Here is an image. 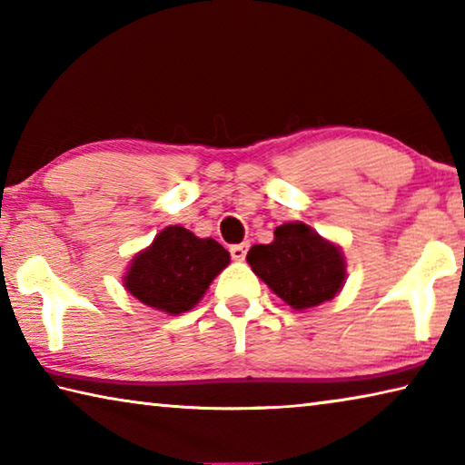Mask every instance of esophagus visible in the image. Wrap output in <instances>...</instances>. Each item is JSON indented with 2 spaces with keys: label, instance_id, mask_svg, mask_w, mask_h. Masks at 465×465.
Returning <instances> with one entry per match:
<instances>
[{
  "label": "esophagus",
  "instance_id": "34e87169",
  "mask_svg": "<svg viewBox=\"0 0 465 465\" xmlns=\"http://www.w3.org/2000/svg\"><path fill=\"white\" fill-rule=\"evenodd\" d=\"M248 248H250L248 242L233 243V246L230 248V254H232L233 261H243V258H246V254H248Z\"/></svg>",
  "mask_w": 465,
  "mask_h": 465
}]
</instances>
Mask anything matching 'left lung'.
<instances>
[{
    "instance_id": "1",
    "label": "left lung",
    "mask_w": 465,
    "mask_h": 465,
    "mask_svg": "<svg viewBox=\"0 0 465 465\" xmlns=\"http://www.w3.org/2000/svg\"><path fill=\"white\" fill-rule=\"evenodd\" d=\"M246 261L272 293L293 310L330 302L346 279L341 248L302 222L279 225L274 240L252 246Z\"/></svg>"
}]
</instances>
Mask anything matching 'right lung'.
<instances>
[{
	"label": "right lung",
	"instance_id": "add662e5",
	"mask_svg": "<svg viewBox=\"0 0 465 465\" xmlns=\"http://www.w3.org/2000/svg\"><path fill=\"white\" fill-rule=\"evenodd\" d=\"M230 252L213 238H196L180 225L155 235L152 246L133 258L124 287L141 303L178 316L193 310L225 266Z\"/></svg>",
	"mask_w": 465,
	"mask_h": 465
}]
</instances>
